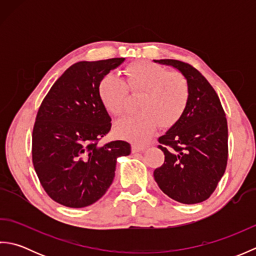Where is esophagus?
I'll use <instances>...</instances> for the list:
<instances>
[{"label":"esophagus","mask_w":256,"mask_h":256,"mask_svg":"<svg viewBox=\"0 0 256 256\" xmlns=\"http://www.w3.org/2000/svg\"><path fill=\"white\" fill-rule=\"evenodd\" d=\"M148 146L145 144H138V143H134L132 144V150L133 152H140V150H144Z\"/></svg>","instance_id":"1"}]
</instances>
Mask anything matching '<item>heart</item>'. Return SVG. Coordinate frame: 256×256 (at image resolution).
<instances>
[{
  "label": "heart",
  "instance_id": "heart-1",
  "mask_svg": "<svg viewBox=\"0 0 256 256\" xmlns=\"http://www.w3.org/2000/svg\"><path fill=\"white\" fill-rule=\"evenodd\" d=\"M125 81L106 74L99 84V96L106 110L114 116L126 112L128 92L143 94L138 103L140 111L116 123V132L123 138L143 142L158 128L175 125L186 112L190 101L188 80L179 72H170L150 62L128 64L124 70Z\"/></svg>",
  "mask_w": 256,
  "mask_h": 256
}]
</instances>
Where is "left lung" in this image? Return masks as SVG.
<instances>
[{
    "label": "left lung",
    "instance_id": "left-lung-1",
    "mask_svg": "<svg viewBox=\"0 0 256 256\" xmlns=\"http://www.w3.org/2000/svg\"><path fill=\"white\" fill-rule=\"evenodd\" d=\"M155 62L178 69L189 82L186 112L165 135L158 148L165 160L154 170L155 182L168 197L194 204L214 194L228 162V123L218 94L192 64L160 59Z\"/></svg>",
    "mask_w": 256,
    "mask_h": 256
}]
</instances>
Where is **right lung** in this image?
Segmentation results:
<instances>
[{
	"mask_svg": "<svg viewBox=\"0 0 256 256\" xmlns=\"http://www.w3.org/2000/svg\"><path fill=\"white\" fill-rule=\"evenodd\" d=\"M125 58L79 62L52 84L38 108L32 135V165L50 197L69 208L99 200L111 186L116 158L131 145H100L111 118L99 96V84Z\"/></svg>",
	"mask_w": 256,
	"mask_h": 256,
	"instance_id": "add662e5",
	"label": "right lung"
}]
</instances>
